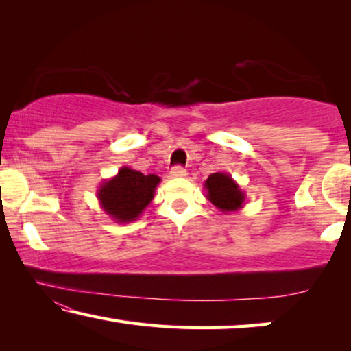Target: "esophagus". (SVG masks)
<instances>
[{
	"mask_svg": "<svg viewBox=\"0 0 351 351\" xmlns=\"http://www.w3.org/2000/svg\"><path fill=\"white\" fill-rule=\"evenodd\" d=\"M187 175V171L184 170L182 167H180V165H176V167H173L170 170V176L171 178H184Z\"/></svg>",
	"mask_w": 351,
	"mask_h": 351,
	"instance_id": "obj_1",
	"label": "esophagus"
}]
</instances>
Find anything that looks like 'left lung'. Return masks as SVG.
Returning <instances> with one entry per match:
<instances>
[{
    "label": "left lung",
    "mask_w": 351,
    "mask_h": 351,
    "mask_svg": "<svg viewBox=\"0 0 351 351\" xmlns=\"http://www.w3.org/2000/svg\"><path fill=\"white\" fill-rule=\"evenodd\" d=\"M206 198L224 213L237 212L245 206L246 193L229 173L217 171L207 178L204 182Z\"/></svg>",
    "instance_id": "8db88e82"
}]
</instances>
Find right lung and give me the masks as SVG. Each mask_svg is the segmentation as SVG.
<instances>
[{
    "label": "right lung",
    "instance_id": "1",
    "mask_svg": "<svg viewBox=\"0 0 351 351\" xmlns=\"http://www.w3.org/2000/svg\"><path fill=\"white\" fill-rule=\"evenodd\" d=\"M159 182L161 178L156 175H144L123 165L116 176L100 182L96 197L106 215L116 223L127 224L138 219L152 203Z\"/></svg>",
    "mask_w": 351,
    "mask_h": 351
}]
</instances>
